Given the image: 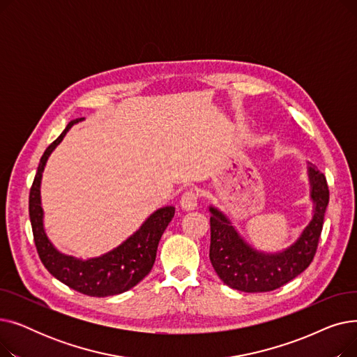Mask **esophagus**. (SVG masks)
Returning <instances> with one entry per match:
<instances>
[{
  "instance_id": "34e87169",
  "label": "esophagus",
  "mask_w": 357,
  "mask_h": 357,
  "mask_svg": "<svg viewBox=\"0 0 357 357\" xmlns=\"http://www.w3.org/2000/svg\"><path fill=\"white\" fill-rule=\"evenodd\" d=\"M197 204H198V197L194 191H185L183 195L181 197V207L186 211L195 210Z\"/></svg>"
}]
</instances>
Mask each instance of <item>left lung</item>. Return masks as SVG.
Masks as SVG:
<instances>
[{"instance_id": "8db88e82", "label": "left lung", "mask_w": 357, "mask_h": 357, "mask_svg": "<svg viewBox=\"0 0 357 357\" xmlns=\"http://www.w3.org/2000/svg\"><path fill=\"white\" fill-rule=\"evenodd\" d=\"M312 217L299 237L284 250L260 252L240 236L231 220L210 205L211 265L224 284L241 292H269L303 273L312 261L328 205V186L317 166L307 165Z\"/></svg>"}]
</instances>
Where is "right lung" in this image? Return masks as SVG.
Listing matches in <instances>:
<instances>
[{
	"mask_svg": "<svg viewBox=\"0 0 357 357\" xmlns=\"http://www.w3.org/2000/svg\"><path fill=\"white\" fill-rule=\"evenodd\" d=\"M82 120H72L66 126L62 135L45 150L37 167L29 197V214L34 243L45 268L62 284L89 296L119 295L136 287L152 271L160 237L175 215V207L167 205L156 210L121 245L101 256L79 259L56 249L45 231V213L40 197L42 176L53 150L63 140L70 127Z\"/></svg>",
	"mask_w": 357,
	"mask_h": 357,
	"instance_id": "add662e5",
	"label": "right lung"
}]
</instances>
